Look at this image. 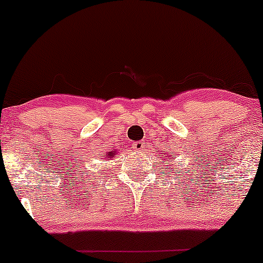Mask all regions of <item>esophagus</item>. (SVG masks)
Returning <instances> with one entry per match:
<instances>
[{
  "instance_id": "34e87169",
  "label": "esophagus",
  "mask_w": 263,
  "mask_h": 263,
  "mask_svg": "<svg viewBox=\"0 0 263 263\" xmlns=\"http://www.w3.org/2000/svg\"><path fill=\"white\" fill-rule=\"evenodd\" d=\"M144 146H145V143H144L143 140H139V142H137V143L133 144V149H134L135 152H138V153L143 151Z\"/></svg>"
}]
</instances>
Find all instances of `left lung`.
Masks as SVG:
<instances>
[{
  "label": "left lung",
  "instance_id": "8db88e82",
  "mask_svg": "<svg viewBox=\"0 0 263 263\" xmlns=\"http://www.w3.org/2000/svg\"><path fill=\"white\" fill-rule=\"evenodd\" d=\"M163 158H164V157H163ZM168 164H169V163H168Z\"/></svg>",
  "mask_w": 263,
  "mask_h": 263
}]
</instances>
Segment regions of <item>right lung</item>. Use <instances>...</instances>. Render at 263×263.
<instances>
[{"mask_svg": "<svg viewBox=\"0 0 263 263\" xmlns=\"http://www.w3.org/2000/svg\"><path fill=\"white\" fill-rule=\"evenodd\" d=\"M110 153H111V152H110ZM110 155V157H114V154H109Z\"/></svg>", "mask_w": 263, "mask_h": 263, "instance_id": "add662e5", "label": "right lung"}]
</instances>
